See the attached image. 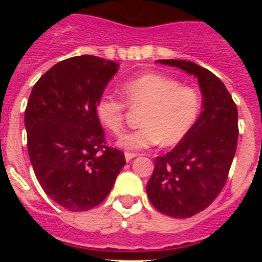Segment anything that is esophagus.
I'll return each instance as SVG.
<instances>
[{"mask_svg":"<svg viewBox=\"0 0 262 262\" xmlns=\"http://www.w3.org/2000/svg\"><path fill=\"white\" fill-rule=\"evenodd\" d=\"M138 156L136 154H131V152H126L124 154V157H126V161H131L133 159H135V157Z\"/></svg>","mask_w":262,"mask_h":262,"instance_id":"obj_1","label":"esophagus"}]
</instances>
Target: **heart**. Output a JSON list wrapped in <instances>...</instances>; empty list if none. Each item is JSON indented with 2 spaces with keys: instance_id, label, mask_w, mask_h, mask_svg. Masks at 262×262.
I'll return each instance as SVG.
<instances>
[{
  "instance_id": "obj_1",
  "label": "heart",
  "mask_w": 262,
  "mask_h": 262,
  "mask_svg": "<svg viewBox=\"0 0 262 262\" xmlns=\"http://www.w3.org/2000/svg\"><path fill=\"white\" fill-rule=\"evenodd\" d=\"M126 101L133 108H144L142 128L126 134L118 145L136 151L159 143L177 144L189 134L198 119L202 97L194 88L184 86L173 77L145 73L126 81L122 86ZM99 123L110 133L120 134L124 127L126 103L113 94H103L96 102Z\"/></svg>"
}]
</instances>
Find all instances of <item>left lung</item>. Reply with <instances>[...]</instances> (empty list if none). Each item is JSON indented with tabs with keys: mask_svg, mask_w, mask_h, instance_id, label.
Returning a JSON list of instances; mask_svg holds the SVG:
<instances>
[{
	"mask_svg": "<svg viewBox=\"0 0 262 262\" xmlns=\"http://www.w3.org/2000/svg\"><path fill=\"white\" fill-rule=\"evenodd\" d=\"M198 80L202 113L186 136L156 157L147 195L163 214L190 217L209 207L227 181L237 145V107L212 72L187 60H157Z\"/></svg>",
	"mask_w": 262,
	"mask_h": 262,
	"instance_id": "1",
	"label": "left lung"
}]
</instances>
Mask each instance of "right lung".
I'll return each mask as SVG.
<instances>
[{
    "label": "right lung",
    "instance_id": "add662e5",
    "mask_svg": "<svg viewBox=\"0 0 262 262\" xmlns=\"http://www.w3.org/2000/svg\"><path fill=\"white\" fill-rule=\"evenodd\" d=\"M119 64L90 55L62 60L34 85L25 111L27 151L41 189L69 211L105 200L126 164L106 147L96 102Z\"/></svg>",
    "mask_w": 262,
    "mask_h": 262
}]
</instances>
